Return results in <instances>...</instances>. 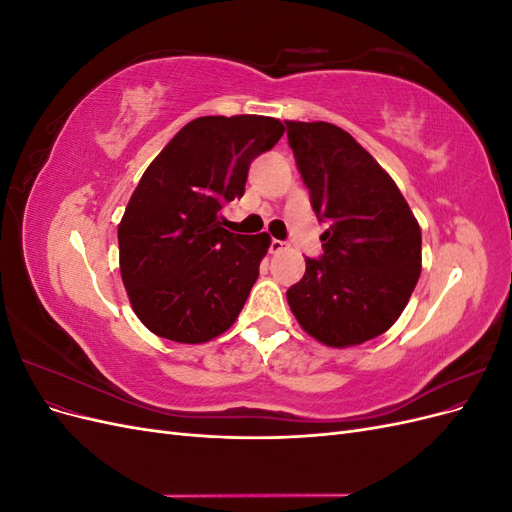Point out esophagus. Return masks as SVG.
<instances>
[{
    "mask_svg": "<svg viewBox=\"0 0 512 512\" xmlns=\"http://www.w3.org/2000/svg\"><path fill=\"white\" fill-rule=\"evenodd\" d=\"M288 247V243L286 241H280V239H273L271 241V245H269V252L271 254H280V252H284Z\"/></svg>",
    "mask_w": 512,
    "mask_h": 512,
    "instance_id": "obj_1",
    "label": "esophagus"
}]
</instances>
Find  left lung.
Listing matches in <instances>:
<instances>
[{
	"label": "left lung",
	"mask_w": 512,
	"mask_h": 512,
	"mask_svg": "<svg viewBox=\"0 0 512 512\" xmlns=\"http://www.w3.org/2000/svg\"><path fill=\"white\" fill-rule=\"evenodd\" d=\"M288 145L331 226L322 258H305L286 299L301 329L331 348L389 331L421 275V226L391 175L354 138L327 121H286Z\"/></svg>",
	"instance_id": "1"
}]
</instances>
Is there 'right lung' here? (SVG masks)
<instances>
[{
	"instance_id": "add662e5",
	"label": "right lung",
	"mask_w": 512,
	"mask_h": 512,
	"mask_svg": "<svg viewBox=\"0 0 512 512\" xmlns=\"http://www.w3.org/2000/svg\"><path fill=\"white\" fill-rule=\"evenodd\" d=\"M265 115L198 117L143 173L119 222V269L145 327L205 344L235 324L271 237L235 235L220 215L241 198L250 164L284 134Z\"/></svg>"
}]
</instances>
